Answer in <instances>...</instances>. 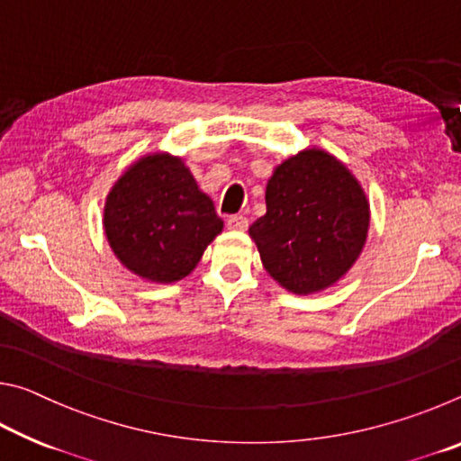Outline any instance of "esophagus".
Returning <instances> with one entry per match:
<instances>
[{
	"mask_svg": "<svg viewBox=\"0 0 461 461\" xmlns=\"http://www.w3.org/2000/svg\"><path fill=\"white\" fill-rule=\"evenodd\" d=\"M225 223H228V228L233 231H244L248 228V220L244 215H230Z\"/></svg>",
	"mask_w": 461,
	"mask_h": 461,
	"instance_id": "obj_1",
	"label": "esophagus"
}]
</instances>
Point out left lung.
Segmentation results:
<instances>
[{"label":"left lung","instance_id":"left-lung-1","mask_svg":"<svg viewBox=\"0 0 461 461\" xmlns=\"http://www.w3.org/2000/svg\"><path fill=\"white\" fill-rule=\"evenodd\" d=\"M370 225L364 189L319 148L286 158L267 185V215L249 225L260 260L280 286L319 293L354 267Z\"/></svg>","mask_w":461,"mask_h":461}]
</instances>
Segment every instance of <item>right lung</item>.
<instances>
[{"instance_id": "1", "label": "right lung", "mask_w": 461, "mask_h": 461, "mask_svg": "<svg viewBox=\"0 0 461 461\" xmlns=\"http://www.w3.org/2000/svg\"><path fill=\"white\" fill-rule=\"evenodd\" d=\"M104 225L109 246L134 275L176 283L191 275L223 221L176 156L148 154L109 191Z\"/></svg>"}]
</instances>
